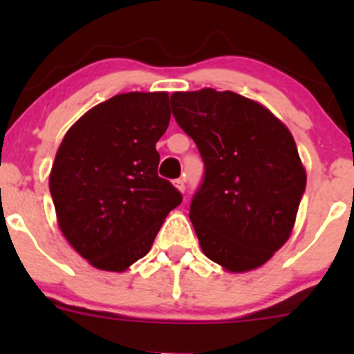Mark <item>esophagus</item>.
<instances>
[{"instance_id": "34e87169", "label": "esophagus", "mask_w": 354, "mask_h": 354, "mask_svg": "<svg viewBox=\"0 0 354 354\" xmlns=\"http://www.w3.org/2000/svg\"><path fill=\"white\" fill-rule=\"evenodd\" d=\"M173 183H174V187H176L178 190H180L181 194H183V192H185V180H181V178H178V180H174Z\"/></svg>"}]
</instances>
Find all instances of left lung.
<instances>
[{"instance_id":"left-lung-1","label":"left lung","mask_w":354,"mask_h":354,"mask_svg":"<svg viewBox=\"0 0 354 354\" xmlns=\"http://www.w3.org/2000/svg\"><path fill=\"white\" fill-rule=\"evenodd\" d=\"M171 109L205 166L190 205L200 248L230 272L263 266L288 241L305 194L291 131L231 91L174 92Z\"/></svg>"}]
</instances>
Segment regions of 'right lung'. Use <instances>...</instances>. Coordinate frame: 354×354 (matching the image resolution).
I'll return each instance as SVG.
<instances>
[{"mask_svg":"<svg viewBox=\"0 0 354 354\" xmlns=\"http://www.w3.org/2000/svg\"><path fill=\"white\" fill-rule=\"evenodd\" d=\"M167 92L118 94L66 131L49 174L62 233L95 269L123 272L151 250L180 192L159 178Z\"/></svg>","mask_w":354,"mask_h":354,"instance_id":"right-lung-1","label":"right lung"}]
</instances>
